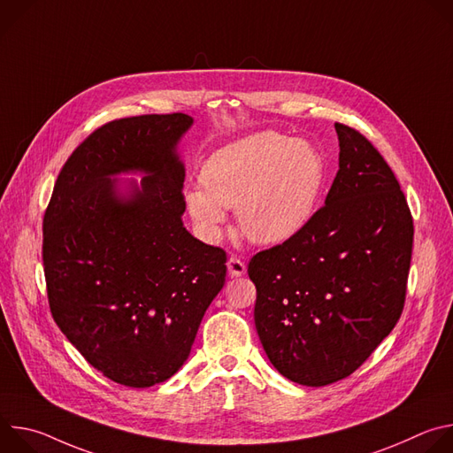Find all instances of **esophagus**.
Returning a JSON list of instances; mask_svg holds the SVG:
<instances>
[{
	"label": "esophagus",
	"instance_id": "34e87169",
	"mask_svg": "<svg viewBox=\"0 0 453 453\" xmlns=\"http://www.w3.org/2000/svg\"><path fill=\"white\" fill-rule=\"evenodd\" d=\"M227 271H229V276L240 278V276L245 274V264L240 260V257L231 256L229 262H227Z\"/></svg>",
	"mask_w": 453,
	"mask_h": 453
}]
</instances>
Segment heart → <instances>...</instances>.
Here are the masks:
<instances>
[{"label": "heart", "instance_id": "1", "mask_svg": "<svg viewBox=\"0 0 453 453\" xmlns=\"http://www.w3.org/2000/svg\"><path fill=\"white\" fill-rule=\"evenodd\" d=\"M326 182V165L315 147L278 133H257L210 156L201 186L186 193L189 215L215 238L224 210H236L242 234L260 245L297 236L311 220Z\"/></svg>", "mask_w": 453, "mask_h": 453}]
</instances>
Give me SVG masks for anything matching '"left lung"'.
<instances>
[{
  "instance_id": "8db88e82",
  "label": "left lung",
  "mask_w": 453,
  "mask_h": 453,
  "mask_svg": "<svg viewBox=\"0 0 453 453\" xmlns=\"http://www.w3.org/2000/svg\"><path fill=\"white\" fill-rule=\"evenodd\" d=\"M339 172L308 226L254 254V325L273 365L320 387L355 372L405 306L414 222L400 182L357 128L335 123Z\"/></svg>"
}]
</instances>
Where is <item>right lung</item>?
<instances>
[{
	"mask_svg": "<svg viewBox=\"0 0 453 453\" xmlns=\"http://www.w3.org/2000/svg\"><path fill=\"white\" fill-rule=\"evenodd\" d=\"M191 123L172 112L98 127L64 163L42 219L51 317L95 369L127 387L180 369L226 283V250L180 220L175 145ZM131 169L150 175L121 200L108 177Z\"/></svg>",
	"mask_w": 453,
	"mask_h": 453,
	"instance_id": "1",
	"label": "right lung"
}]
</instances>
